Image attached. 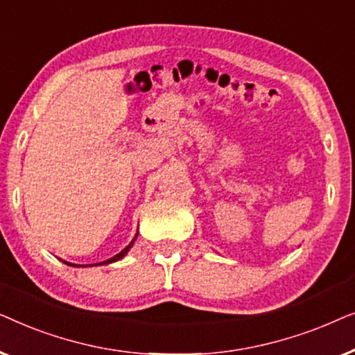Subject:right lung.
Wrapping results in <instances>:
<instances>
[{
    "instance_id": "right-lung-1",
    "label": "right lung",
    "mask_w": 355,
    "mask_h": 355,
    "mask_svg": "<svg viewBox=\"0 0 355 355\" xmlns=\"http://www.w3.org/2000/svg\"><path fill=\"white\" fill-rule=\"evenodd\" d=\"M135 237H137V236H135ZM135 237H134V239H135ZM132 244H134V241H132V242H130V244H129L128 247H125V249H124V250H121L118 255L111 257V259H110V260H106V261H103V263H113V261H118L119 259H123V257H124V255H125V254H128V252H129V249H130V247H132ZM64 263H67V261H64ZM67 265H71V266H85V265H74V263H67ZM100 265H101V263H100Z\"/></svg>"
}]
</instances>
